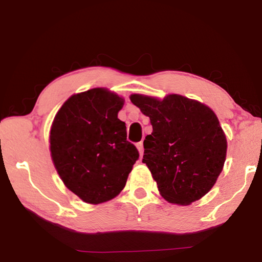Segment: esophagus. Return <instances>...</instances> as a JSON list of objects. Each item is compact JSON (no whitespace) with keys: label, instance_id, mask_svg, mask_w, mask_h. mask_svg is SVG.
<instances>
[{"label":"esophagus","instance_id":"obj_1","mask_svg":"<svg viewBox=\"0 0 262 262\" xmlns=\"http://www.w3.org/2000/svg\"><path fill=\"white\" fill-rule=\"evenodd\" d=\"M137 149H138V151H139V154H141V156H142L143 155V151H144V148H143V142L137 143Z\"/></svg>","mask_w":262,"mask_h":262}]
</instances>
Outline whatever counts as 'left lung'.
I'll use <instances>...</instances> for the list:
<instances>
[{
  "mask_svg": "<svg viewBox=\"0 0 262 262\" xmlns=\"http://www.w3.org/2000/svg\"><path fill=\"white\" fill-rule=\"evenodd\" d=\"M131 102L150 118L143 162L167 202L189 205L206 194L220 177L227 138L218 118L204 103L170 94L163 100L132 94Z\"/></svg>",
  "mask_w": 262,
  "mask_h": 262,
  "instance_id": "1",
  "label": "left lung"
}]
</instances>
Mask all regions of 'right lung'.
Wrapping results in <instances>:
<instances>
[{
  "mask_svg": "<svg viewBox=\"0 0 262 262\" xmlns=\"http://www.w3.org/2000/svg\"><path fill=\"white\" fill-rule=\"evenodd\" d=\"M123 105L119 95L93 88L70 96L53 119V164L64 185L85 203H105L119 194L139 157L118 119Z\"/></svg>",
  "mask_w": 262,
  "mask_h": 262,
  "instance_id": "right-lung-1",
  "label": "right lung"
}]
</instances>
